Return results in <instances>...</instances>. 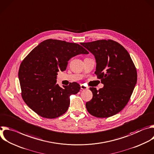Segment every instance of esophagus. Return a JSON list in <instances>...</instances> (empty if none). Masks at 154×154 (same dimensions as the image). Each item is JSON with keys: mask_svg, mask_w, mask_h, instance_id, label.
Masks as SVG:
<instances>
[{"mask_svg": "<svg viewBox=\"0 0 154 154\" xmlns=\"http://www.w3.org/2000/svg\"><path fill=\"white\" fill-rule=\"evenodd\" d=\"M80 88H81V89H88V88L87 86L83 85H80Z\"/></svg>", "mask_w": 154, "mask_h": 154, "instance_id": "1", "label": "esophagus"}]
</instances>
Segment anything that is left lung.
<instances>
[{
    "mask_svg": "<svg viewBox=\"0 0 154 154\" xmlns=\"http://www.w3.org/2000/svg\"><path fill=\"white\" fill-rule=\"evenodd\" d=\"M81 45L95 56V74L104 85L99 90L89 88L93 97L86 102L87 111L98 118L117 114L128 103L137 83V69L129 54L120 43L109 39Z\"/></svg>",
    "mask_w": 154,
    "mask_h": 154,
    "instance_id": "left-lung-1",
    "label": "left lung"
}]
</instances>
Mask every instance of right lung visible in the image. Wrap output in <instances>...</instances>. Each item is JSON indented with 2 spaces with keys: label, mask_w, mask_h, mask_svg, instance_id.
<instances>
[{
  "label": "right lung",
  "mask_w": 154,
  "mask_h": 154,
  "mask_svg": "<svg viewBox=\"0 0 154 154\" xmlns=\"http://www.w3.org/2000/svg\"><path fill=\"white\" fill-rule=\"evenodd\" d=\"M81 45L48 39L34 48L22 62L19 70L21 95L25 103L38 116L55 119L65 114L69 106V96L80 89L71 83L61 88L57 72L66 69L68 60L78 54H88Z\"/></svg>",
  "instance_id": "obj_1"
}]
</instances>
